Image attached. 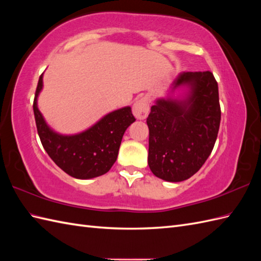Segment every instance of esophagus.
I'll return each mask as SVG.
<instances>
[{
	"label": "esophagus",
	"instance_id": "34e87169",
	"mask_svg": "<svg viewBox=\"0 0 261 261\" xmlns=\"http://www.w3.org/2000/svg\"><path fill=\"white\" fill-rule=\"evenodd\" d=\"M132 112L137 119L145 120L149 114V99L147 97H141L136 101Z\"/></svg>",
	"mask_w": 261,
	"mask_h": 261
}]
</instances>
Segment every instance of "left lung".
Listing matches in <instances>:
<instances>
[{
  "label": "left lung",
  "mask_w": 261,
  "mask_h": 261,
  "mask_svg": "<svg viewBox=\"0 0 261 261\" xmlns=\"http://www.w3.org/2000/svg\"><path fill=\"white\" fill-rule=\"evenodd\" d=\"M187 85L185 99L160 98L147 118L148 165L154 176L181 181L197 173L213 150L219 134V87L211 71H184L174 88Z\"/></svg>",
  "instance_id": "8db88e82"
}]
</instances>
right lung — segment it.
I'll return each mask as SVG.
<instances>
[{"label": "right lung", "instance_id": "right-lung-1", "mask_svg": "<svg viewBox=\"0 0 261 261\" xmlns=\"http://www.w3.org/2000/svg\"><path fill=\"white\" fill-rule=\"evenodd\" d=\"M42 88V74L39 77L33 99V113L39 138L54 163L66 174L80 179L104 175L118 158L122 137L136 119L126 107L105 115L95 125L75 136L54 132L43 120L37 107V97Z\"/></svg>", "mask_w": 261, "mask_h": 261}]
</instances>
